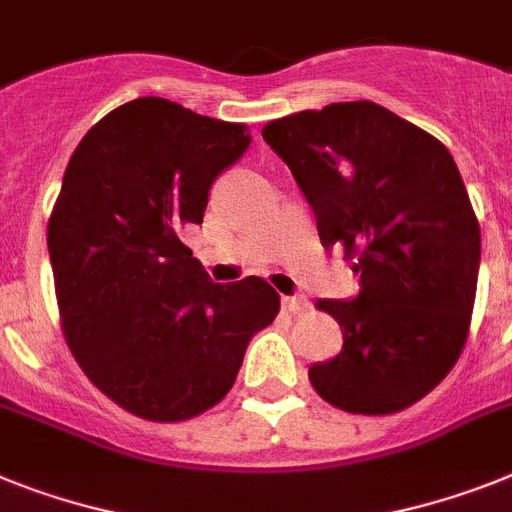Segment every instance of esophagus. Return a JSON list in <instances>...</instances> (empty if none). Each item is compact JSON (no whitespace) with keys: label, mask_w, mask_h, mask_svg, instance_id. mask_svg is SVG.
Listing matches in <instances>:
<instances>
[{"label":"esophagus","mask_w":512,"mask_h":512,"mask_svg":"<svg viewBox=\"0 0 512 512\" xmlns=\"http://www.w3.org/2000/svg\"><path fill=\"white\" fill-rule=\"evenodd\" d=\"M281 304L286 312H291V315H299V312H304V309L309 307V302L304 296H283Z\"/></svg>","instance_id":"obj_1"}]
</instances>
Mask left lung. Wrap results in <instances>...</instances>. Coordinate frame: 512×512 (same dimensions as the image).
<instances>
[{
  "label": "left lung",
  "instance_id": "8db88e82",
  "mask_svg": "<svg viewBox=\"0 0 512 512\" xmlns=\"http://www.w3.org/2000/svg\"><path fill=\"white\" fill-rule=\"evenodd\" d=\"M312 205L322 247H341L362 294L320 299L343 349L309 367L349 414L409 409L458 362L476 299L482 236L450 150L372 101L330 103L263 127Z\"/></svg>",
  "mask_w": 512,
  "mask_h": 512
}]
</instances>
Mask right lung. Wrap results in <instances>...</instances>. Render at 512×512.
Masks as SVG:
<instances>
[{
    "label": "right lung",
    "instance_id": "add662e5",
    "mask_svg": "<svg viewBox=\"0 0 512 512\" xmlns=\"http://www.w3.org/2000/svg\"><path fill=\"white\" fill-rule=\"evenodd\" d=\"M247 124L166 98L109 111L72 153L49 218L59 320L88 380L145 422H187L229 393L244 349L276 320L265 278L213 283L182 242Z\"/></svg>",
    "mask_w": 512,
    "mask_h": 512
}]
</instances>
